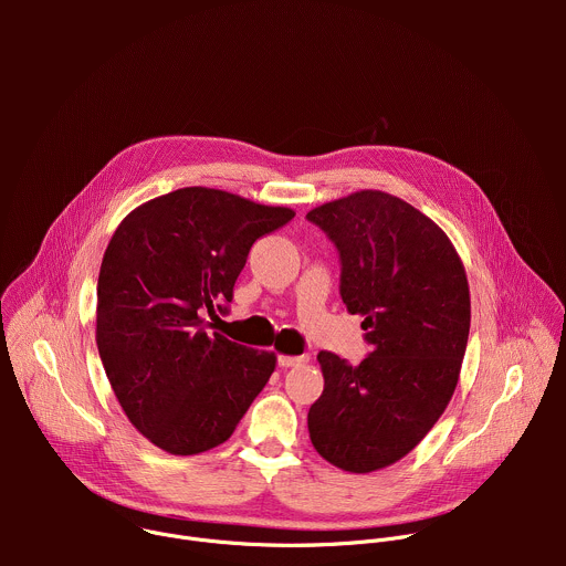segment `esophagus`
I'll list each match as a JSON object with an SVG mask.
<instances>
[{
	"label": "esophagus",
	"mask_w": 566,
	"mask_h": 566,
	"mask_svg": "<svg viewBox=\"0 0 566 566\" xmlns=\"http://www.w3.org/2000/svg\"><path fill=\"white\" fill-rule=\"evenodd\" d=\"M306 360H308L306 356H280V358H277L280 367H300V365H304Z\"/></svg>",
	"instance_id": "1"
}]
</instances>
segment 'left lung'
Masks as SVG:
<instances>
[{
    "instance_id": "obj_1",
    "label": "left lung",
    "mask_w": 566,
    "mask_h": 566,
    "mask_svg": "<svg viewBox=\"0 0 566 566\" xmlns=\"http://www.w3.org/2000/svg\"><path fill=\"white\" fill-rule=\"evenodd\" d=\"M340 253V295L363 315L371 354L319 352L325 389L308 410L319 457L374 472L415 450L454 394L470 332V289L448 234L408 201L360 190L306 214Z\"/></svg>"
}]
</instances>
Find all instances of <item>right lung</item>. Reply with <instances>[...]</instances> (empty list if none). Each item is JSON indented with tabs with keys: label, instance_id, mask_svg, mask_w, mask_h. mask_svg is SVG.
I'll list each match as a JSON object with an SVG mask.
<instances>
[{
	"label": "right lung",
	"instance_id": "add662e5",
	"mask_svg": "<svg viewBox=\"0 0 566 566\" xmlns=\"http://www.w3.org/2000/svg\"><path fill=\"white\" fill-rule=\"evenodd\" d=\"M295 217L214 188H181L132 210L98 275L96 345L132 426L170 454L228 441L275 371V354L206 329L251 247Z\"/></svg>",
	"mask_w": 566,
	"mask_h": 566
}]
</instances>
